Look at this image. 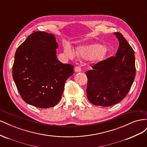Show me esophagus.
Here are the masks:
<instances>
[{
  "instance_id": "obj_1",
  "label": "esophagus",
  "mask_w": 147,
  "mask_h": 147,
  "mask_svg": "<svg viewBox=\"0 0 147 147\" xmlns=\"http://www.w3.org/2000/svg\"><path fill=\"white\" fill-rule=\"evenodd\" d=\"M81 71H82L81 68L80 67H78V66H77L75 68V72H80Z\"/></svg>"
}]
</instances>
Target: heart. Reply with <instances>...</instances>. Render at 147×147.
Masks as SVG:
<instances>
[{
  "label": "heart",
  "instance_id": "1",
  "mask_svg": "<svg viewBox=\"0 0 147 147\" xmlns=\"http://www.w3.org/2000/svg\"><path fill=\"white\" fill-rule=\"evenodd\" d=\"M104 51L105 47L99 43L80 47L76 50V53L74 49L69 46L64 47L65 55L71 59H75L77 56L85 60L93 59L97 61H100L103 59Z\"/></svg>",
  "mask_w": 147,
  "mask_h": 147
}]
</instances>
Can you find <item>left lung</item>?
Segmentation results:
<instances>
[{
	"label": "left lung",
	"instance_id": "obj_1",
	"mask_svg": "<svg viewBox=\"0 0 147 147\" xmlns=\"http://www.w3.org/2000/svg\"><path fill=\"white\" fill-rule=\"evenodd\" d=\"M114 35L119 40L116 55L96 64L86 72L88 99L96 105L109 107L119 103L135 78L134 51L121 33Z\"/></svg>",
	"mask_w": 147,
	"mask_h": 147
}]
</instances>
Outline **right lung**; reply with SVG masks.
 <instances>
[{"instance_id": "1", "label": "right lung", "mask_w": 147, "mask_h": 147, "mask_svg": "<svg viewBox=\"0 0 147 147\" xmlns=\"http://www.w3.org/2000/svg\"><path fill=\"white\" fill-rule=\"evenodd\" d=\"M58 44L52 34L37 31L18 48L13 78L21 97L38 108H50L60 101L65 83L74 66L57 59Z\"/></svg>"}]
</instances>
